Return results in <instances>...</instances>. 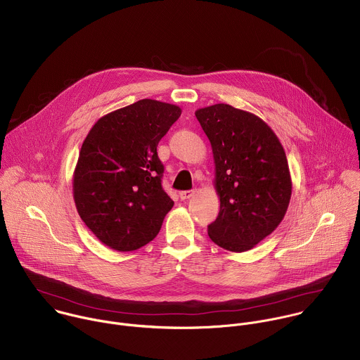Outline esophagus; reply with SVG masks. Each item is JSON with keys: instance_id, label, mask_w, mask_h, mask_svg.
Returning a JSON list of instances; mask_svg holds the SVG:
<instances>
[{"instance_id": "obj_1", "label": "esophagus", "mask_w": 360, "mask_h": 360, "mask_svg": "<svg viewBox=\"0 0 360 360\" xmlns=\"http://www.w3.org/2000/svg\"><path fill=\"white\" fill-rule=\"evenodd\" d=\"M179 195H180V198H181V200H187V198H190V197H193V195H194V191H193V190L181 191Z\"/></svg>"}]
</instances>
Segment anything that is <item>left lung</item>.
<instances>
[{
    "label": "left lung",
    "instance_id": "obj_1",
    "mask_svg": "<svg viewBox=\"0 0 360 360\" xmlns=\"http://www.w3.org/2000/svg\"><path fill=\"white\" fill-rule=\"evenodd\" d=\"M195 117L212 148L221 202L208 235L226 250L246 252L278 226L288 208L292 184L284 149L252 112L215 104Z\"/></svg>",
    "mask_w": 360,
    "mask_h": 360
}]
</instances>
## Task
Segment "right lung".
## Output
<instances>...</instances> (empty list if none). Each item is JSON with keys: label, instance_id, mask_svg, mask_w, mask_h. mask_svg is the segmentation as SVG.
I'll list each match as a JSON object with an SVG mask.
<instances>
[{"label": "right lung", "instance_id": "right-lung-1", "mask_svg": "<svg viewBox=\"0 0 360 360\" xmlns=\"http://www.w3.org/2000/svg\"><path fill=\"white\" fill-rule=\"evenodd\" d=\"M180 115L177 105L145 98L101 117L86 136L73 197L83 222L111 249L145 246L172 210L156 148Z\"/></svg>", "mask_w": 360, "mask_h": 360}]
</instances>
